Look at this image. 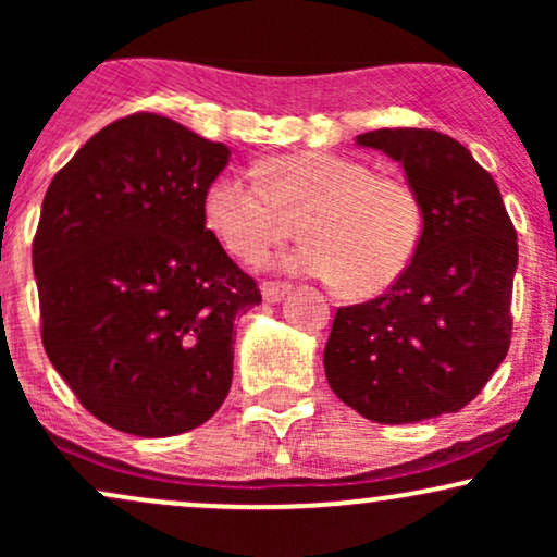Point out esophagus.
I'll list each match as a JSON object with an SVG mask.
<instances>
[{"label":"esophagus","mask_w":557,"mask_h":557,"mask_svg":"<svg viewBox=\"0 0 557 557\" xmlns=\"http://www.w3.org/2000/svg\"><path fill=\"white\" fill-rule=\"evenodd\" d=\"M290 287L287 285H277V283H264L261 285V296H264V304H280L287 296Z\"/></svg>","instance_id":"1"}]
</instances>
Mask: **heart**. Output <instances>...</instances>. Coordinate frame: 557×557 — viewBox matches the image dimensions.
I'll use <instances>...</instances> for the list:
<instances>
[{
	"instance_id": "heart-1",
	"label": "heart",
	"mask_w": 557,
	"mask_h": 557,
	"mask_svg": "<svg viewBox=\"0 0 557 557\" xmlns=\"http://www.w3.org/2000/svg\"><path fill=\"white\" fill-rule=\"evenodd\" d=\"M264 183L225 172L203 194V220L222 246L246 264H261L300 214V243L283 267L374 296L406 272L421 238V209L398 177L324 151H298L267 162Z\"/></svg>"
}]
</instances>
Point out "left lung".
Here are the masks:
<instances>
[{
	"mask_svg": "<svg viewBox=\"0 0 557 557\" xmlns=\"http://www.w3.org/2000/svg\"><path fill=\"white\" fill-rule=\"evenodd\" d=\"M398 162L421 209V238L385 296L343 306L324 345L332 393L363 419L413 424L461 411L510 345L516 230L497 183L437 131L356 136Z\"/></svg>",
	"mask_w": 557,
	"mask_h": 557,
	"instance_id": "left-lung-1",
	"label": "left lung"
}]
</instances>
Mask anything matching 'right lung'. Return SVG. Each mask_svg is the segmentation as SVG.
I'll return each instance as SVG.
<instances>
[{
	"label": "right lung",
	"instance_id": "1",
	"mask_svg": "<svg viewBox=\"0 0 557 557\" xmlns=\"http://www.w3.org/2000/svg\"><path fill=\"white\" fill-rule=\"evenodd\" d=\"M227 162L225 144L140 112L88 138L44 196V348L114 430L172 437L227 398L233 324L261 304L203 220V194Z\"/></svg>",
	"mask_w": 557,
	"mask_h": 557
}]
</instances>
